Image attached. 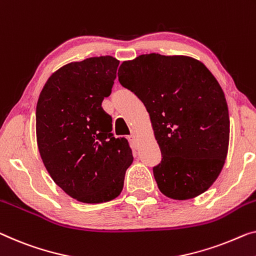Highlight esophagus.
Here are the masks:
<instances>
[{"label":"esophagus","mask_w":256,"mask_h":256,"mask_svg":"<svg viewBox=\"0 0 256 256\" xmlns=\"http://www.w3.org/2000/svg\"><path fill=\"white\" fill-rule=\"evenodd\" d=\"M136 132H132V133H131V136H130V139H131L132 141H136Z\"/></svg>","instance_id":"34e87169"}]
</instances>
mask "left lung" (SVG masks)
Here are the masks:
<instances>
[{
  "instance_id": "1",
  "label": "left lung",
  "mask_w": 256,
  "mask_h": 256,
  "mask_svg": "<svg viewBox=\"0 0 256 256\" xmlns=\"http://www.w3.org/2000/svg\"><path fill=\"white\" fill-rule=\"evenodd\" d=\"M120 85L150 116L162 158L152 168L161 192L188 200L207 190L226 162L230 118L224 92L200 60L140 55L122 63Z\"/></svg>"
}]
</instances>
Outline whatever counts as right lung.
<instances>
[{
  "label": "right lung",
  "instance_id": "add662e5",
  "mask_svg": "<svg viewBox=\"0 0 256 256\" xmlns=\"http://www.w3.org/2000/svg\"><path fill=\"white\" fill-rule=\"evenodd\" d=\"M120 60L90 57L66 64L47 80L36 104V140L46 169L74 199H115L133 161L128 139L115 138L102 108L112 93Z\"/></svg>",
  "mask_w": 256,
  "mask_h": 256
}]
</instances>
